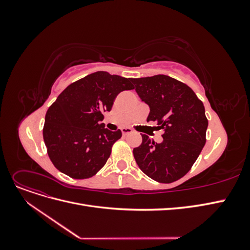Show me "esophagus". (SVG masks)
Segmentation results:
<instances>
[{
    "instance_id": "esophagus-1",
    "label": "esophagus",
    "mask_w": 250,
    "mask_h": 250,
    "mask_svg": "<svg viewBox=\"0 0 250 250\" xmlns=\"http://www.w3.org/2000/svg\"><path fill=\"white\" fill-rule=\"evenodd\" d=\"M121 131H122L123 135H127V134H130V133L133 132V130L129 127H124V128H122V129H121Z\"/></svg>"
}]
</instances>
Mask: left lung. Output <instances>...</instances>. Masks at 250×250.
Segmentation results:
<instances>
[{
  "instance_id": "left-lung-1",
  "label": "left lung",
  "mask_w": 250,
  "mask_h": 250,
  "mask_svg": "<svg viewBox=\"0 0 250 250\" xmlns=\"http://www.w3.org/2000/svg\"><path fill=\"white\" fill-rule=\"evenodd\" d=\"M142 101L149 105L147 122L157 123L163 142L142 134L133 149L140 169L158 183L170 184L185 176L206 145L208 119L203 103L185 83L166 75L132 79Z\"/></svg>"
}]
</instances>
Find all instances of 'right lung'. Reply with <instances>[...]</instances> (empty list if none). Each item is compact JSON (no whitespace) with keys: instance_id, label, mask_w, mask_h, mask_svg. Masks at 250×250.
Returning <instances> with one entry per match:
<instances>
[{"instance_id":"1","label":"right lung","mask_w":250,"mask_h":250,"mask_svg":"<svg viewBox=\"0 0 250 250\" xmlns=\"http://www.w3.org/2000/svg\"><path fill=\"white\" fill-rule=\"evenodd\" d=\"M132 78L96 72L75 81L49 107L43 141L55 167L76 179L94 176L106 164L120 129L105 128L104 111H110L118 94L133 89Z\"/></svg>"}]
</instances>
